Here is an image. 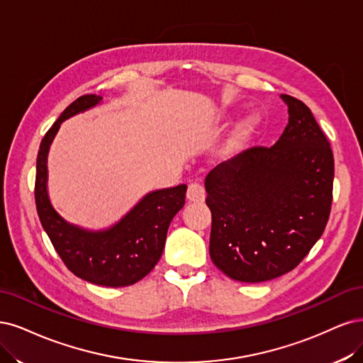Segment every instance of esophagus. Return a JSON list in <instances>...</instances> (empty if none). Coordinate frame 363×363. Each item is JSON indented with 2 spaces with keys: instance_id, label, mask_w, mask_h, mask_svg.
I'll use <instances>...</instances> for the list:
<instances>
[{
  "instance_id": "34e87169",
  "label": "esophagus",
  "mask_w": 363,
  "mask_h": 363,
  "mask_svg": "<svg viewBox=\"0 0 363 363\" xmlns=\"http://www.w3.org/2000/svg\"><path fill=\"white\" fill-rule=\"evenodd\" d=\"M205 186L199 182H193L189 185V190H186V199L190 202H203L205 201Z\"/></svg>"
}]
</instances>
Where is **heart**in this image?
I'll return each instance as SVG.
<instances>
[{
  "mask_svg": "<svg viewBox=\"0 0 363 363\" xmlns=\"http://www.w3.org/2000/svg\"><path fill=\"white\" fill-rule=\"evenodd\" d=\"M256 123H258V122H256L255 118H247V119H245V121L241 123V126H240L238 137H240V138H244V137H247L250 133H253Z\"/></svg>",
  "mask_w": 363,
  "mask_h": 363,
  "instance_id": "1",
  "label": "heart"
}]
</instances>
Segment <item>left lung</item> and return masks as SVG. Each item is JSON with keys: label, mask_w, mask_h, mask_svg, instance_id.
Returning <instances> with one entry per match:
<instances>
[{"label": "left lung", "mask_w": 363, "mask_h": 363, "mask_svg": "<svg viewBox=\"0 0 363 363\" xmlns=\"http://www.w3.org/2000/svg\"><path fill=\"white\" fill-rule=\"evenodd\" d=\"M289 119L272 147L255 146L205 179L209 255L226 276L265 282L303 261L330 216L335 161L308 105L282 95Z\"/></svg>", "instance_id": "1"}]
</instances>
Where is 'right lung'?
Segmentation results:
<instances>
[{"mask_svg": "<svg viewBox=\"0 0 363 363\" xmlns=\"http://www.w3.org/2000/svg\"><path fill=\"white\" fill-rule=\"evenodd\" d=\"M101 99L96 95L79 96L45 134L36 162L34 199L40 223L69 270L90 284L118 288L138 282L157 265L164 250L170 221L185 203L186 185L146 194L107 230L81 229L58 216L46 191V160L51 142L65 119L95 107Z\"/></svg>", "mask_w": 363, "mask_h": 363, "instance_id": "add662e5", "label": "right lung"}]
</instances>
